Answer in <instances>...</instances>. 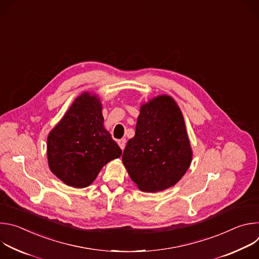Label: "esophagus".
<instances>
[{"instance_id":"34e87169","label":"esophagus","mask_w":259,"mask_h":259,"mask_svg":"<svg viewBox=\"0 0 259 259\" xmlns=\"http://www.w3.org/2000/svg\"><path fill=\"white\" fill-rule=\"evenodd\" d=\"M118 144L120 145V147L122 150L125 149V145H126V139H120L118 140Z\"/></svg>"}]
</instances>
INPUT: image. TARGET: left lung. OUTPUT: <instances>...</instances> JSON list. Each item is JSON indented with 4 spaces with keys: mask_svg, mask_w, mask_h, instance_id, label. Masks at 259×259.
<instances>
[{
    "mask_svg": "<svg viewBox=\"0 0 259 259\" xmlns=\"http://www.w3.org/2000/svg\"><path fill=\"white\" fill-rule=\"evenodd\" d=\"M193 158L181 110L169 95L140 107L135 135L123 153V163L142 192L173 187L188 171Z\"/></svg>",
    "mask_w": 259,
    "mask_h": 259,
    "instance_id": "left-lung-1",
    "label": "left lung"
}]
</instances>
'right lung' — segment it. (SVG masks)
<instances>
[{"instance_id": "add662e5", "label": "right lung", "mask_w": 259, "mask_h": 259, "mask_svg": "<svg viewBox=\"0 0 259 259\" xmlns=\"http://www.w3.org/2000/svg\"><path fill=\"white\" fill-rule=\"evenodd\" d=\"M99 98L89 92L77 97L47 139L49 168L72 188H86L101 168L122 155L104 129Z\"/></svg>"}]
</instances>
